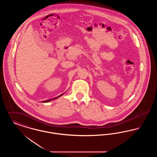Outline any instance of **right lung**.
<instances>
[{
	"label": "right lung",
	"mask_w": 157,
	"mask_h": 157,
	"mask_svg": "<svg viewBox=\"0 0 157 157\" xmlns=\"http://www.w3.org/2000/svg\"><path fill=\"white\" fill-rule=\"evenodd\" d=\"M62 95H63V94H62V95H60L59 97H60V96H62ZM58 97L55 98H58ZM55 98H54V99H55ZM50 99V100H48V101H45V102H48V101H52V100H53V99Z\"/></svg>",
	"instance_id": "obj_1"
}]
</instances>
